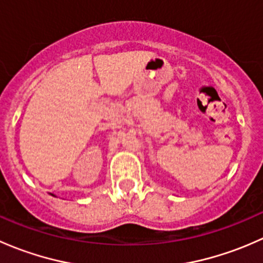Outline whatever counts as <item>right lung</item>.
Masks as SVG:
<instances>
[{"instance_id":"right-lung-1","label":"right lung","mask_w":263,"mask_h":263,"mask_svg":"<svg viewBox=\"0 0 263 263\" xmlns=\"http://www.w3.org/2000/svg\"><path fill=\"white\" fill-rule=\"evenodd\" d=\"M52 196H54V195H52Z\"/></svg>"}]
</instances>
